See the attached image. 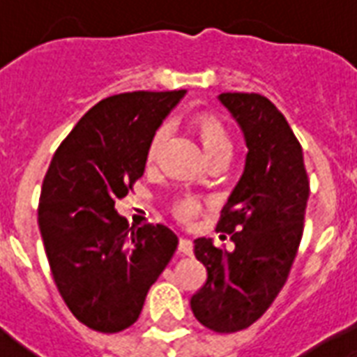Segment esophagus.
<instances>
[{"instance_id":"34e87169","label":"esophagus","mask_w":357,"mask_h":357,"mask_svg":"<svg viewBox=\"0 0 357 357\" xmlns=\"http://www.w3.org/2000/svg\"><path fill=\"white\" fill-rule=\"evenodd\" d=\"M178 248H179V252H181V255L191 256V255H193V241L187 239V237H181V239H179Z\"/></svg>"}]
</instances>
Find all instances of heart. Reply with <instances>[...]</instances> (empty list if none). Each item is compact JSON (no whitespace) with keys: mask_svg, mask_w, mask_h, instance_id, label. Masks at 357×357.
Here are the masks:
<instances>
[{"mask_svg":"<svg viewBox=\"0 0 357 357\" xmlns=\"http://www.w3.org/2000/svg\"><path fill=\"white\" fill-rule=\"evenodd\" d=\"M195 132H197V137L201 141V147L206 153H212L216 149H231V141H229V135L225 132L224 124L218 120L216 116L212 114H201V116L195 118ZM164 139V130H158L155 133V137L151 141V147H149V160H153L160 149V143ZM201 210V202L197 199H183L179 201L176 206H174V212L179 220L183 222H189L193 220Z\"/></svg>","mask_w":357,"mask_h":357,"instance_id":"obj_1","label":"heart"}]
</instances>
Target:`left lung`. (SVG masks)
Returning a JSON list of instances; mask_svg holds the SVG:
<instances>
[{
	"label": "left lung",
	"instance_id": "8db88e82",
	"mask_svg": "<svg viewBox=\"0 0 357 357\" xmlns=\"http://www.w3.org/2000/svg\"><path fill=\"white\" fill-rule=\"evenodd\" d=\"M247 143L245 170L229 195L218 229L231 252L195 239L206 283L191 298L195 317L216 333L247 329L271 306L298 250L310 181L298 139L273 102L258 93H222Z\"/></svg>",
	"mask_w": 357,
	"mask_h": 357
}]
</instances>
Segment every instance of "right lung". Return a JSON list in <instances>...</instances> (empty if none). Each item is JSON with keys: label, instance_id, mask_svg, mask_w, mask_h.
<instances>
[{"label": "right lung", "instance_id": "1", "mask_svg": "<svg viewBox=\"0 0 357 357\" xmlns=\"http://www.w3.org/2000/svg\"><path fill=\"white\" fill-rule=\"evenodd\" d=\"M185 95L132 91L89 109L43 178L38 225L51 273L74 317L99 333L137 321L151 284L178 248L162 224L130 229L114 202L143 176L156 130Z\"/></svg>", "mask_w": 357, "mask_h": 357}]
</instances>
